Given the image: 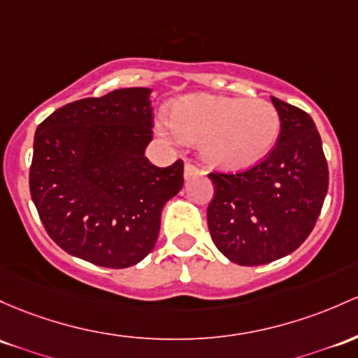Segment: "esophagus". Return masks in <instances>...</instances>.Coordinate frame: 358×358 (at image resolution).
<instances>
[{
	"label": "esophagus",
	"mask_w": 358,
	"mask_h": 358,
	"mask_svg": "<svg viewBox=\"0 0 358 358\" xmlns=\"http://www.w3.org/2000/svg\"><path fill=\"white\" fill-rule=\"evenodd\" d=\"M200 171L197 166H195V164H192L190 161H185V178L188 180L190 178V176H194V175H200Z\"/></svg>",
	"instance_id": "obj_1"
}]
</instances>
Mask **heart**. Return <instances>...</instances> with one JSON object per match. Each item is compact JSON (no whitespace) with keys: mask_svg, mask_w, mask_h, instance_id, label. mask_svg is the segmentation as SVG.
Wrapping results in <instances>:
<instances>
[{"mask_svg":"<svg viewBox=\"0 0 358 358\" xmlns=\"http://www.w3.org/2000/svg\"><path fill=\"white\" fill-rule=\"evenodd\" d=\"M280 115L266 100L190 95L170 108L163 134L199 144L203 161L219 168H243L268 155L280 134Z\"/></svg>","mask_w":358,"mask_h":358,"instance_id":"heart-1","label":"heart"}]
</instances>
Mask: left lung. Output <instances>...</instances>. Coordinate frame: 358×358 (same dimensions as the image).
Returning a JSON list of instances; mask_svg holds the SVG:
<instances>
[{
    "label": "left lung",
    "mask_w": 358,
    "mask_h": 358,
    "mask_svg": "<svg viewBox=\"0 0 358 358\" xmlns=\"http://www.w3.org/2000/svg\"><path fill=\"white\" fill-rule=\"evenodd\" d=\"M272 103L282 122L272 151L248 170L209 173L215 187L207 207L212 241L245 266L265 265L299 248L328 192V163L309 113L275 96Z\"/></svg>",
    "instance_id": "1"
}]
</instances>
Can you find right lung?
I'll list each match as a JSON object with an SVG mask.
<instances>
[{"instance_id":"1","label":"right lung","mask_w":358,"mask_h":358,"mask_svg":"<svg viewBox=\"0 0 358 358\" xmlns=\"http://www.w3.org/2000/svg\"><path fill=\"white\" fill-rule=\"evenodd\" d=\"M151 90H113L57 108L35 131L30 195L47 234L73 257L127 268L151 253L183 161L158 168Z\"/></svg>"}]
</instances>
